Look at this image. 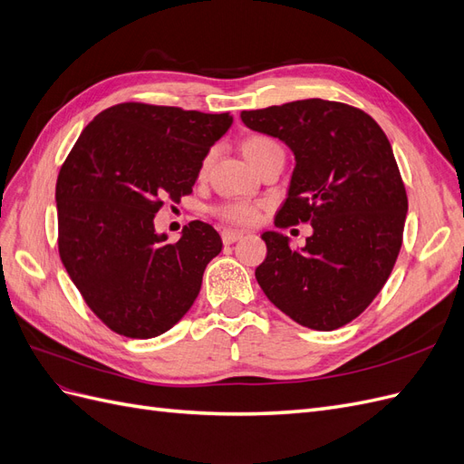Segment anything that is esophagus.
Masks as SVG:
<instances>
[{
    "label": "esophagus",
    "mask_w": 464,
    "mask_h": 464,
    "mask_svg": "<svg viewBox=\"0 0 464 464\" xmlns=\"http://www.w3.org/2000/svg\"><path fill=\"white\" fill-rule=\"evenodd\" d=\"M242 237H244V234L237 232V230H222V242L227 246H230L237 240H242Z\"/></svg>",
    "instance_id": "esophagus-1"
}]
</instances>
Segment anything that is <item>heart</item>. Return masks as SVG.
I'll return each mask as SVG.
<instances>
[{
    "instance_id": "obj_1",
    "label": "heart",
    "mask_w": 464,
    "mask_h": 464,
    "mask_svg": "<svg viewBox=\"0 0 464 464\" xmlns=\"http://www.w3.org/2000/svg\"><path fill=\"white\" fill-rule=\"evenodd\" d=\"M278 145L273 141L269 137H263V135H256V137H249L247 141L244 143V154L246 159L254 164L257 162V159L261 154H265L266 150L276 149ZM217 215L227 218L230 222H237V224H251L256 222L259 217V210L256 205L251 203H228V205H222L220 208H217Z\"/></svg>"
}]
</instances>
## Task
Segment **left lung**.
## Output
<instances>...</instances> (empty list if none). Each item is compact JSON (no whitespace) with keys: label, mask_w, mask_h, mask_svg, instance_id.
<instances>
[{"label":"left lung","mask_w":464,"mask_h":464,"mask_svg":"<svg viewBox=\"0 0 464 464\" xmlns=\"http://www.w3.org/2000/svg\"><path fill=\"white\" fill-rule=\"evenodd\" d=\"M242 121L296 160L276 227L314 228L300 249L263 232L257 283L300 325L339 329L373 302L401 251L409 199L389 139L366 111L321 98L244 110Z\"/></svg>","instance_id":"1"}]
</instances>
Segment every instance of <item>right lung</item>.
<instances>
[{"mask_svg": "<svg viewBox=\"0 0 464 464\" xmlns=\"http://www.w3.org/2000/svg\"><path fill=\"white\" fill-rule=\"evenodd\" d=\"M230 114L139 102L101 111L63 162L58 246L65 271L102 323L152 339L184 317L201 290L218 232L193 220L176 244L154 228L162 199L189 195Z\"/></svg>", "mask_w": 464, "mask_h": 464, "instance_id": "obj_1", "label": "right lung"}]
</instances>
